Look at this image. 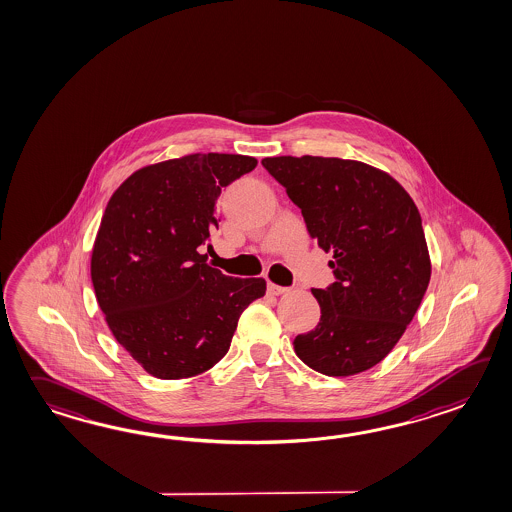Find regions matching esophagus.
<instances>
[{"instance_id": "34e87169", "label": "esophagus", "mask_w": 512, "mask_h": 512, "mask_svg": "<svg viewBox=\"0 0 512 512\" xmlns=\"http://www.w3.org/2000/svg\"><path fill=\"white\" fill-rule=\"evenodd\" d=\"M288 292V288H284V286H277V284L270 283L268 284V294L270 296H281V294H286Z\"/></svg>"}]
</instances>
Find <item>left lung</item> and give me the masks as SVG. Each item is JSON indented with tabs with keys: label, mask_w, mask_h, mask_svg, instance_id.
Masks as SVG:
<instances>
[{
	"label": "left lung",
	"mask_w": 512,
	"mask_h": 512,
	"mask_svg": "<svg viewBox=\"0 0 512 512\" xmlns=\"http://www.w3.org/2000/svg\"><path fill=\"white\" fill-rule=\"evenodd\" d=\"M301 209L308 233L332 253L336 283L314 288L321 318L294 351L327 376H353L382 362L408 329L430 283L421 213L400 183L356 159H262Z\"/></svg>",
	"instance_id": "8db88e82"
}]
</instances>
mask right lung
<instances>
[{
    "mask_svg": "<svg viewBox=\"0 0 512 512\" xmlns=\"http://www.w3.org/2000/svg\"><path fill=\"white\" fill-rule=\"evenodd\" d=\"M257 159L185 154L141 167L104 209L91 283L108 329L148 375H200L228 353L240 314L266 281L228 277L198 246L216 226V198Z\"/></svg>",
    "mask_w": 512,
    "mask_h": 512,
    "instance_id": "add662e5",
    "label": "right lung"
}]
</instances>
